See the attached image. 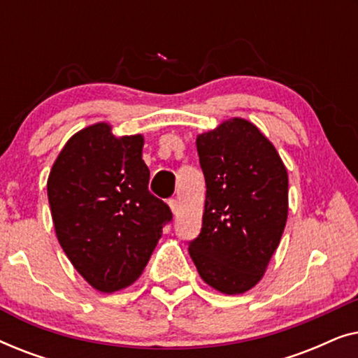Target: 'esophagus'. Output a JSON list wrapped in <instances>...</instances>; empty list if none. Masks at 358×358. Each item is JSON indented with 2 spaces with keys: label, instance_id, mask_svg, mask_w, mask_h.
<instances>
[{
  "label": "esophagus",
  "instance_id": "obj_1",
  "mask_svg": "<svg viewBox=\"0 0 358 358\" xmlns=\"http://www.w3.org/2000/svg\"><path fill=\"white\" fill-rule=\"evenodd\" d=\"M168 203H169V207H171V210H173L174 215L179 212V200L178 199H171Z\"/></svg>",
  "mask_w": 358,
  "mask_h": 358
}]
</instances>
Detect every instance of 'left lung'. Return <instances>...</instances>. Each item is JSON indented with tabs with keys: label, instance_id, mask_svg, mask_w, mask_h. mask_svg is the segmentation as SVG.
Listing matches in <instances>:
<instances>
[{
	"label": "left lung",
	"instance_id": "left-lung-1",
	"mask_svg": "<svg viewBox=\"0 0 358 358\" xmlns=\"http://www.w3.org/2000/svg\"><path fill=\"white\" fill-rule=\"evenodd\" d=\"M207 195L189 254L202 280L224 295L264 277L288 217V174L275 146L241 117L197 136Z\"/></svg>",
	"mask_w": 358,
	"mask_h": 358
}]
</instances>
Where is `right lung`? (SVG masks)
Listing matches in <instances>:
<instances>
[{
    "instance_id": "1",
    "label": "right lung",
    "mask_w": 358,
    "mask_h": 358,
    "mask_svg": "<svg viewBox=\"0 0 358 358\" xmlns=\"http://www.w3.org/2000/svg\"><path fill=\"white\" fill-rule=\"evenodd\" d=\"M143 135L115 136L106 122L71 136L47 194L58 243L92 288L119 292L141 275L173 213L148 190Z\"/></svg>"
}]
</instances>
